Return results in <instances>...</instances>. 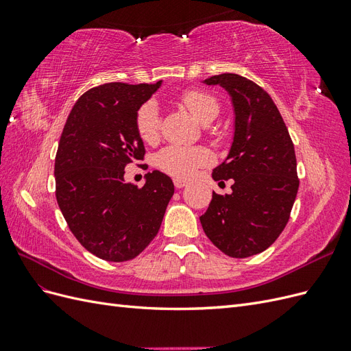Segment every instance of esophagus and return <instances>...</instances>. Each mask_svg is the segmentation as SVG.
<instances>
[{
  "label": "esophagus",
  "mask_w": 351,
  "mask_h": 351,
  "mask_svg": "<svg viewBox=\"0 0 351 351\" xmlns=\"http://www.w3.org/2000/svg\"><path fill=\"white\" fill-rule=\"evenodd\" d=\"M174 186L177 189H183V187L187 186V183L184 182V180H182V178H174Z\"/></svg>",
  "instance_id": "esophagus-1"
}]
</instances>
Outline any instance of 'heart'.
<instances>
[{"label": "heart", "instance_id": "obj_1", "mask_svg": "<svg viewBox=\"0 0 351 351\" xmlns=\"http://www.w3.org/2000/svg\"><path fill=\"white\" fill-rule=\"evenodd\" d=\"M182 102L202 124L217 119L219 104L209 92L192 89L182 95ZM136 130L145 143H155L161 133V114L154 101L143 104L136 114ZM156 167L177 178H190L199 168L212 162V155L202 146L169 145L155 158Z\"/></svg>", "mask_w": 351, "mask_h": 351}]
</instances>
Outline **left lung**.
<instances>
[{"label":"left lung","mask_w":351,"mask_h":351,"mask_svg":"<svg viewBox=\"0 0 351 351\" xmlns=\"http://www.w3.org/2000/svg\"><path fill=\"white\" fill-rule=\"evenodd\" d=\"M219 84L234 108V137L212 178H232V193H212L200 224L208 239L231 258L267 250L290 218L299 190L294 145L272 98L234 73L204 80Z\"/></svg>","instance_id":"obj_1"}]
</instances>
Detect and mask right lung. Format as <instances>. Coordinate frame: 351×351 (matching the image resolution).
Segmentation results:
<instances>
[{"label":"right lung","mask_w":351,"mask_h":351,"mask_svg":"<svg viewBox=\"0 0 351 351\" xmlns=\"http://www.w3.org/2000/svg\"><path fill=\"white\" fill-rule=\"evenodd\" d=\"M105 83L74 104L56 156V196L62 217L82 246L110 262L142 253L158 234L173 180L146 174L142 189L124 182L127 164L142 161L145 146L136 114L161 86Z\"/></svg>","instance_id":"obj_1"}]
</instances>
